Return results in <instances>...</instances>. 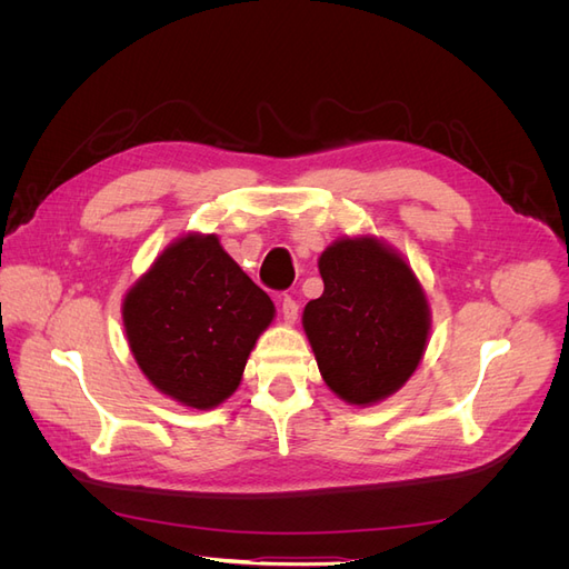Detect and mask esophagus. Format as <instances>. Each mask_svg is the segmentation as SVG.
I'll return each instance as SVG.
<instances>
[{"label":"esophagus","instance_id":"1","mask_svg":"<svg viewBox=\"0 0 569 569\" xmlns=\"http://www.w3.org/2000/svg\"><path fill=\"white\" fill-rule=\"evenodd\" d=\"M297 316H299V303L291 299V297H284L282 299V320L287 325H295L297 322Z\"/></svg>","mask_w":569,"mask_h":569}]
</instances>
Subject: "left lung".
I'll use <instances>...</instances> for the list:
<instances>
[{
	"label": "left lung",
	"mask_w": 569,
	"mask_h": 569,
	"mask_svg": "<svg viewBox=\"0 0 569 569\" xmlns=\"http://www.w3.org/2000/svg\"><path fill=\"white\" fill-rule=\"evenodd\" d=\"M322 297L301 325L325 385L349 406L399 391L427 351L432 311L403 253L375 234L339 237L318 258Z\"/></svg>",
	"instance_id": "obj_1"
}]
</instances>
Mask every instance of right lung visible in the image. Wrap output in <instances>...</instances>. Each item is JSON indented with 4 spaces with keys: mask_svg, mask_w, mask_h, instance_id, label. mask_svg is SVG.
Masks as SVG:
<instances>
[{
    "mask_svg": "<svg viewBox=\"0 0 569 569\" xmlns=\"http://www.w3.org/2000/svg\"><path fill=\"white\" fill-rule=\"evenodd\" d=\"M120 313L149 385L180 406L211 410L242 385L274 303L216 234L187 232L126 291Z\"/></svg>",
    "mask_w": 569,
    "mask_h": 569,
    "instance_id": "add662e5",
    "label": "right lung"
}]
</instances>
